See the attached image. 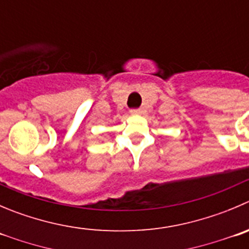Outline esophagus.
<instances>
[{
  "label": "esophagus",
  "instance_id": "1",
  "mask_svg": "<svg viewBox=\"0 0 249 249\" xmlns=\"http://www.w3.org/2000/svg\"><path fill=\"white\" fill-rule=\"evenodd\" d=\"M131 113L132 115H141L142 111L139 108H133V110H131Z\"/></svg>",
  "mask_w": 249,
  "mask_h": 249
}]
</instances>
